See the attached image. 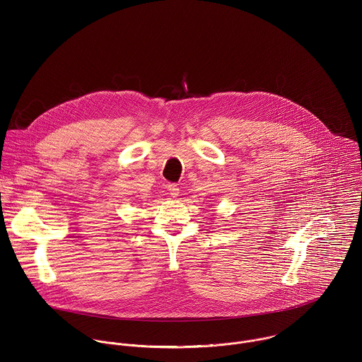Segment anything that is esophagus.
<instances>
[{
  "label": "esophagus",
  "mask_w": 362,
  "mask_h": 362,
  "mask_svg": "<svg viewBox=\"0 0 362 362\" xmlns=\"http://www.w3.org/2000/svg\"><path fill=\"white\" fill-rule=\"evenodd\" d=\"M167 189H168V194L173 197V198H177L180 195V188L177 187V184H168L167 185Z\"/></svg>",
  "instance_id": "obj_1"
}]
</instances>
